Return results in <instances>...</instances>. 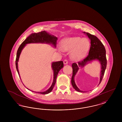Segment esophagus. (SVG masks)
<instances>
[{"label": "esophagus", "instance_id": "obj_1", "mask_svg": "<svg viewBox=\"0 0 122 122\" xmlns=\"http://www.w3.org/2000/svg\"><path fill=\"white\" fill-rule=\"evenodd\" d=\"M64 64H68V62L67 59H64Z\"/></svg>", "mask_w": 122, "mask_h": 122}]
</instances>
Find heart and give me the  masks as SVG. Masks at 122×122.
<instances>
[{"label":"heart","mask_w":122,"mask_h":122,"mask_svg":"<svg viewBox=\"0 0 122 122\" xmlns=\"http://www.w3.org/2000/svg\"><path fill=\"white\" fill-rule=\"evenodd\" d=\"M90 42L86 38L79 36L72 37L65 39L62 42L60 51H70L71 58L78 60L84 58L88 52L90 47Z\"/></svg>","instance_id":"1"}]
</instances>
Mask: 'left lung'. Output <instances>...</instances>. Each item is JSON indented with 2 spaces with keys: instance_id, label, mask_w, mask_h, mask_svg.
I'll use <instances>...</instances> for the list:
<instances>
[{
  "instance_id": "left-lung-1",
  "label": "left lung",
  "mask_w": 122,
  "mask_h": 122,
  "mask_svg": "<svg viewBox=\"0 0 122 122\" xmlns=\"http://www.w3.org/2000/svg\"><path fill=\"white\" fill-rule=\"evenodd\" d=\"M87 35L88 37L91 40V47L89 52V54L86 58L83 60L78 62V64L76 63L72 64L73 75L71 78V84L74 88L76 91L81 92H85L81 91L76 86L74 81V78L76 74L78 72L80 67H84L88 62L93 60H97L101 64V71L100 74V81L99 85L101 83L102 78L104 75L105 70L107 67V61L106 58V49L103 44L98 38L95 36L92 35L88 32H84Z\"/></svg>"
}]
</instances>
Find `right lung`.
<instances>
[{"label": "right lung", "instance_id": "1", "mask_svg": "<svg viewBox=\"0 0 122 122\" xmlns=\"http://www.w3.org/2000/svg\"><path fill=\"white\" fill-rule=\"evenodd\" d=\"M57 39L58 38L57 37L53 35L49 34L48 33L46 32V31H45V30L39 32L38 33H32L28 37H27L26 39L21 44L20 46H19L17 52L16 58L15 60V65H16V68L19 77H20L18 68V62L19 61V58L20 57V53L21 52V51L26 44L31 43H48L50 44H51L55 47H56ZM52 70L53 71V80L52 85L51 86V87L45 92H34L40 93L41 94H47L51 92L55 84L57 77L58 76V72L60 70L64 67L63 62L62 61H60L58 62H53L52 64ZM23 85L24 86V84ZM27 89H28V88ZM28 90H30L29 89ZM30 91H31V90ZM32 92H34L33 91H32Z\"/></svg>", "mask_w": 122, "mask_h": 122}]
</instances>
